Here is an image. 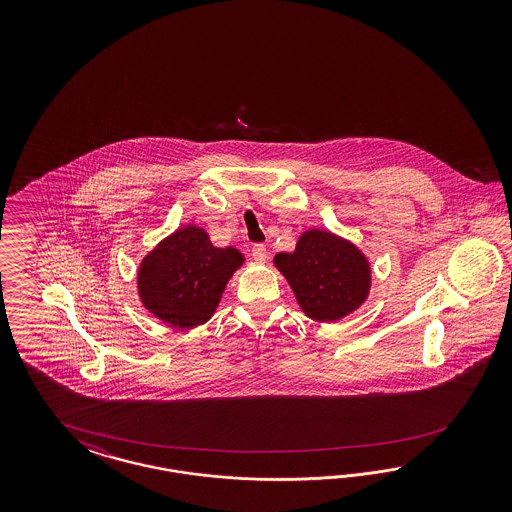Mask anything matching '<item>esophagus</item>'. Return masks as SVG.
Listing matches in <instances>:
<instances>
[{"label": "esophagus", "mask_w": 512, "mask_h": 512, "mask_svg": "<svg viewBox=\"0 0 512 512\" xmlns=\"http://www.w3.org/2000/svg\"><path fill=\"white\" fill-rule=\"evenodd\" d=\"M251 255H253V259H255L257 263H264L266 257H268L266 246H264V244H255V246L251 248Z\"/></svg>", "instance_id": "obj_1"}]
</instances>
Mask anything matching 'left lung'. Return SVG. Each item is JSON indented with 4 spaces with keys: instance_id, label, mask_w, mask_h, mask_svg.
I'll use <instances>...</instances> for the list:
<instances>
[{
    "instance_id": "8db88e82",
    "label": "left lung",
    "mask_w": 512,
    "mask_h": 512,
    "mask_svg": "<svg viewBox=\"0 0 512 512\" xmlns=\"http://www.w3.org/2000/svg\"><path fill=\"white\" fill-rule=\"evenodd\" d=\"M274 263L306 315L332 323L357 310L370 291V264L351 242L326 231L302 234L293 253Z\"/></svg>"
}]
</instances>
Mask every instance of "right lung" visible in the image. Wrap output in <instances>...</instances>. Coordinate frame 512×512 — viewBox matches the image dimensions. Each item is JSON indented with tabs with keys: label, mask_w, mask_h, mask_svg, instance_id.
<instances>
[{
	"label": "right lung",
	"mask_w": 512,
	"mask_h": 512,
	"mask_svg": "<svg viewBox=\"0 0 512 512\" xmlns=\"http://www.w3.org/2000/svg\"><path fill=\"white\" fill-rule=\"evenodd\" d=\"M242 263L238 249L214 248L202 229L184 227L140 264V300L174 328L202 325L214 315L227 281Z\"/></svg>",
	"instance_id": "add662e5"
}]
</instances>
